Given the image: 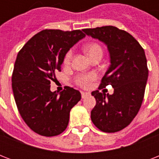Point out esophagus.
<instances>
[{"mask_svg": "<svg viewBox=\"0 0 159 159\" xmlns=\"http://www.w3.org/2000/svg\"><path fill=\"white\" fill-rule=\"evenodd\" d=\"M90 93L89 92H82V99H84L85 97H87V96H89Z\"/></svg>", "mask_w": 159, "mask_h": 159, "instance_id": "1", "label": "esophagus"}]
</instances>
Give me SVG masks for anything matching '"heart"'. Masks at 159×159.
Here are the masks:
<instances>
[{"instance_id": "b5f03b06", "label": "heart", "mask_w": 159, "mask_h": 159, "mask_svg": "<svg viewBox=\"0 0 159 159\" xmlns=\"http://www.w3.org/2000/svg\"><path fill=\"white\" fill-rule=\"evenodd\" d=\"M85 50L87 52V53L88 54L90 57H92L93 55H95L96 53H102V49L101 48V46L97 43H90L88 45L86 46L85 48ZM72 51L69 50L66 53L64 57V64L67 65L69 64L71 60H72ZM97 78V74L94 73V72H90V73H82V74H79L76 77V82L78 86L82 87H90L91 85V82L92 81H94L95 79Z\"/></svg>"}]
</instances>
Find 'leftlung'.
Returning <instances> with one entry per match:
<instances>
[{"label":"left lung","instance_id":"left-lung-1","mask_svg":"<svg viewBox=\"0 0 159 159\" xmlns=\"http://www.w3.org/2000/svg\"><path fill=\"white\" fill-rule=\"evenodd\" d=\"M82 31L104 43L108 48L111 65L102 77L99 90L111 84L114 93L106 94L98 90L92 92L97 104L91 118L100 130L115 133L128 126L141 107L148 76L145 53L133 36L115 26Z\"/></svg>","mask_w":159,"mask_h":159}]
</instances>
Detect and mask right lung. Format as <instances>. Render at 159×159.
Here are the masks:
<instances>
[{
    "label": "right lung",
    "mask_w": 159,
    "mask_h": 159,
    "mask_svg": "<svg viewBox=\"0 0 159 159\" xmlns=\"http://www.w3.org/2000/svg\"><path fill=\"white\" fill-rule=\"evenodd\" d=\"M86 36L81 30H44L33 36L17 54L12 90L26 125L40 135H58L66 129L71 109L81 100L79 91L67 87L50 91L55 73L61 71L66 53Z\"/></svg>",
    "instance_id": "right-lung-1"
}]
</instances>
